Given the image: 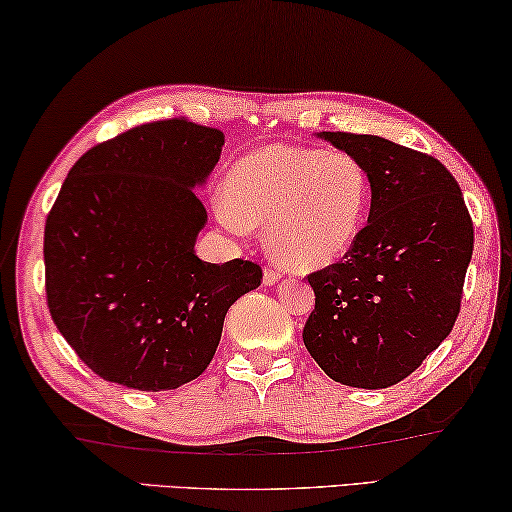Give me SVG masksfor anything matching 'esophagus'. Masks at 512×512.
<instances>
[{
  "label": "esophagus",
  "instance_id": "obj_1",
  "mask_svg": "<svg viewBox=\"0 0 512 512\" xmlns=\"http://www.w3.org/2000/svg\"><path fill=\"white\" fill-rule=\"evenodd\" d=\"M282 278V271L278 266H266L264 269V285H276V282Z\"/></svg>",
  "mask_w": 512,
  "mask_h": 512
}]
</instances>
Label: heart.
I'll return each instance as SVG.
<instances>
[{
  "mask_svg": "<svg viewBox=\"0 0 512 512\" xmlns=\"http://www.w3.org/2000/svg\"><path fill=\"white\" fill-rule=\"evenodd\" d=\"M370 197V174L347 151L269 144L236 160L218 218L232 232L264 223L266 246L280 264L315 271L356 246Z\"/></svg>",
  "mask_w": 512,
  "mask_h": 512,
  "instance_id": "heart-1",
  "label": "heart"
}]
</instances>
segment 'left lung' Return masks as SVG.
<instances>
[{"mask_svg":"<svg viewBox=\"0 0 512 512\" xmlns=\"http://www.w3.org/2000/svg\"><path fill=\"white\" fill-rule=\"evenodd\" d=\"M370 174L368 225L342 262L310 273L303 342L333 381L388 388L453 331L474 223L437 158L377 135L319 133Z\"/></svg>","mask_w":512,"mask_h":512,"instance_id":"1","label":"left lung"}]
</instances>
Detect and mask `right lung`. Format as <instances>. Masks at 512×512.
<instances>
[{"label": "right lung", "instance_id": "obj_1", "mask_svg": "<svg viewBox=\"0 0 512 512\" xmlns=\"http://www.w3.org/2000/svg\"><path fill=\"white\" fill-rule=\"evenodd\" d=\"M225 135L163 119L91 147L45 220L52 322L91 372L172 391L207 370L230 305L262 282L248 259L202 262L207 209L195 195Z\"/></svg>", "mask_w": 512, "mask_h": 512}]
</instances>
